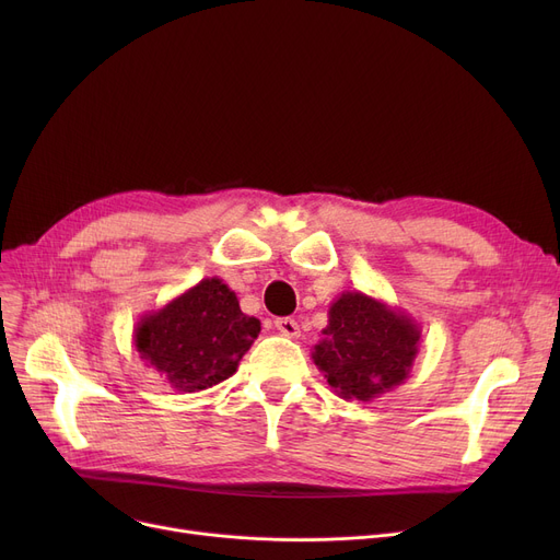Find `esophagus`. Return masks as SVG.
I'll return each instance as SVG.
<instances>
[{
  "mask_svg": "<svg viewBox=\"0 0 560 560\" xmlns=\"http://www.w3.org/2000/svg\"><path fill=\"white\" fill-rule=\"evenodd\" d=\"M275 327L285 338H300V325L292 317H277Z\"/></svg>",
  "mask_w": 560,
  "mask_h": 560,
  "instance_id": "34e87169",
  "label": "esophagus"
}]
</instances>
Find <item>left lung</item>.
I'll return each mask as SVG.
<instances>
[{"instance_id": "1", "label": "left lung", "mask_w": 560, "mask_h": 560, "mask_svg": "<svg viewBox=\"0 0 560 560\" xmlns=\"http://www.w3.org/2000/svg\"><path fill=\"white\" fill-rule=\"evenodd\" d=\"M420 338V325L404 311L347 290L329 306V325L311 357L338 397L372 401L408 378Z\"/></svg>"}]
</instances>
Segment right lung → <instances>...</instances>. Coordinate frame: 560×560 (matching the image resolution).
Wrapping results in <instances>:
<instances>
[{
	"label": "right lung",
	"mask_w": 560,
	"mask_h": 560,
	"mask_svg": "<svg viewBox=\"0 0 560 560\" xmlns=\"http://www.w3.org/2000/svg\"><path fill=\"white\" fill-rule=\"evenodd\" d=\"M260 334V322L241 311L235 292L218 277L201 279L133 329V345L147 368L165 376L170 388L199 393L238 370Z\"/></svg>",
	"instance_id": "obj_1"
}]
</instances>
